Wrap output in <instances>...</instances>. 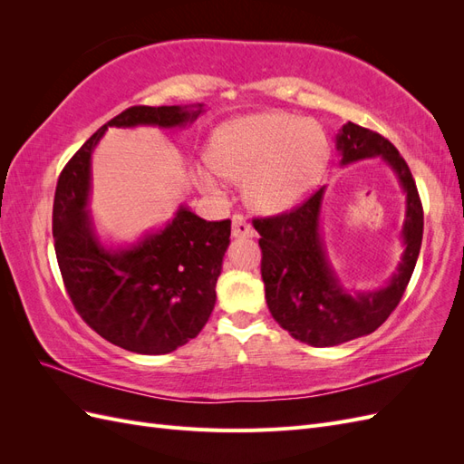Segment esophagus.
<instances>
[{"label":"esophagus","mask_w":464,"mask_h":464,"mask_svg":"<svg viewBox=\"0 0 464 464\" xmlns=\"http://www.w3.org/2000/svg\"><path fill=\"white\" fill-rule=\"evenodd\" d=\"M232 236L234 237H254L256 230L242 215H234L232 217Z\"/></svg>","instance_id":"1"}]
</instances>
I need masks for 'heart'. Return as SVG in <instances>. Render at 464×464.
<instances>
[{
	"label": "heart",
	"instance_id": "1",
	"mask_svg": "<svg viewBox=\"0 0 464 464\" xmlns=\"http://www.w3.org/2000/svg\"><path fill=\"white\" fill-rule=\"evenodd\" d=\"M327 137L317 123L283 111L236 118L210 137L205 159L217 176L244 179L246 201L261 213H280L310 191L325 168ZM205 191L217 189L207 170H195Z\"/></svg>",
	"mask_w": 464,
	"mask_h": 464
}]
</instances>
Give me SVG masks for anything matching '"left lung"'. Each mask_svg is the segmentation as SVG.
Listing matches in <instances>:
<instances>
[{"label":"left lung","instance_id":"8db88e82","mask_svg":"<svg viewBox=\"0 0 464 464\" xmlns=\"http://www.w3.org/2000/svg\"><path fill=\"white\" fill-rule=\"evenodd\" d=\"M341 164L383 157L406 193L404 254L385 288L348 294L336 278L319 234L321 188L288 213L254 218L259 232L261 276L269 312L294 339L310 346H336L373 333L399 305L422 246L424 208L409 164L383 135L348 121L336 135Z\"/></svg>","mask_w":464,"mask_h":464}]
</instances>
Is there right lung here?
Here are the masks:
<instances>
[{
    "mask_svg": "<svg viewBox=\"0 0 464 464\" xmlns=\"http://www.w3.org/2000/svg\"><path fill=\"white\" fill-rule=\"evenodd\" d=\"M201 111L203 104L123 110L73 154L55 186L53 247L69 298L91 329L130 353L168 354L199 334L217 302L230 218L208 222L181 205L162 230L106 249L87 210L91 154L108 128H181Z\"/></svg>",
    "mask_w": 464,
    "mask_h": 464,
    "instance_id": "right-lung-1",
    "label": "right lung"
}]
</instances>
